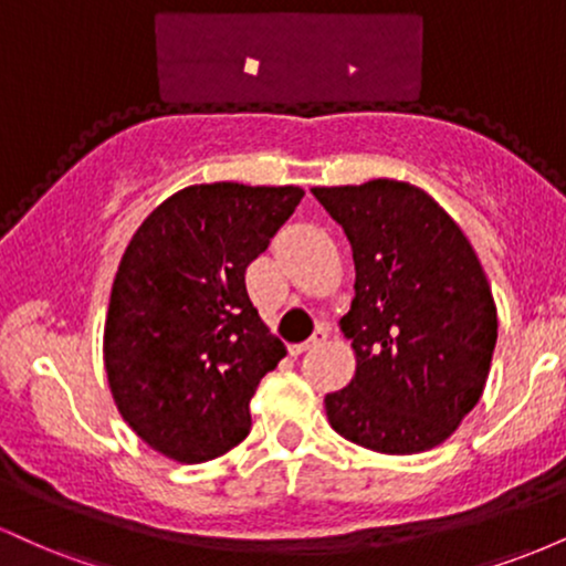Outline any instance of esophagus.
Wrapping results in <instances>:
<instances>
[{"label": "esophagus", "mask_w": 566, "mask_h": 566, "mask_svg": "<svg viewBox=\"0 0 566 566\" xmlns=\"http://www.w3.org/2000/svg\"><path fill=\"white\" fill-rule=\"evenodd\" d=\"M327 335H329L327 327H316V333L311 335L308 340H305V343H295V346H290V356H301L303 350H311V348L322 346V343L327 340Z\"/></svg>", "instance_id": "1"}]
</instances>
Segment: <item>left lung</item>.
I'll return each mask as SVG.
<instances>
[{
	"label": "left lung",
	"instance_id": "1",
	"mask_svg": "<svg viewBox=\"0 0 566 566\" xmlns=\"http://www.w3.org/2000/svg\"><path fill=\"white\" fill-rule=\"evenodd\" d=\"M346 231L356 295L340 319L356 375L324 396L343 439L382 454L426 452L476 407L497 340L482 263L423 188L378 178L311 188Z\"/></svg>",
	"mask_w": 566,
	"mask_h": 566
}]
</instances>
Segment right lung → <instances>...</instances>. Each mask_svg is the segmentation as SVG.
<instances>
[{"label":"right lung","mask_w":566,"mask_h":566,"mask_svg":"<svg viewBox=\"0 0 566 566\" xmlns=\"http://www.w3.org/2000/svg\"><path fill=\"white\" fill-rule=\"evenodd\" d=\"M301 199L297 186H188L122 255L103 333L108 386L127 426L178 463L237 447L258 382L287 354L247 295L244 271Z\"/></svg>","instance_id":"add662e5"}]
</instances>
